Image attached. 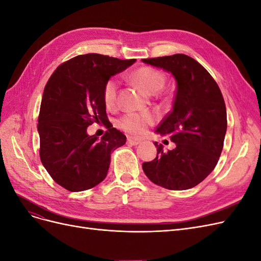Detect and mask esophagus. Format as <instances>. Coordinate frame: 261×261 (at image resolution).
<instances>
[{
    "label": "esophagus",
    "mask_w": 261,
    "mask_h": 261,
    "mask_svg": "<svg viewBox=\"0 0 261 261\" xmlns=\"http://www.w3.org/2000/svg\"><path fill=\"white\" fill-rule=\"evenodd\" d=\"M141 143V141L139 139H135L133 137H127V144L128 145H132V146H137Z\"/></svg>",
    "instance_id": "obj_1"
}]
</instances>
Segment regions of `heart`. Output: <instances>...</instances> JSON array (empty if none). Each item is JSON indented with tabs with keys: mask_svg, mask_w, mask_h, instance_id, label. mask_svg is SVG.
Instances as JSON below:
<instances>
[{
	"mask_svg": "<svg viewBox=\"0 0 261 261\" xmlns=\"http://www.w3.org/2000/svg\"><path fill=\"white\" fill-rule=\"evenodd\" d=\"M132 78L141 89L148 93H153L162 88L164 84V75L155 68L144 66L136 69L133 73ZM118 81L114 77L109 78L103 86L102 97L105 105L111 108L116 103ZM153 123V116L149 113H127L123 115L117 124L122 129L130 135L140 136L147 130L148 126Z\"/></svg>",
	"mask_w": 261,
	"mask_h": 261,
	"instance_id": "1",
	"label": "heart"
}]
</instances>
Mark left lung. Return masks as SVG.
Returning <instances> with one entry per match:
<instances>
[{"label": "left lung", "instance_id": "left-lung-1", "mask_svg": "<svg viewBox=\"0 0 261 261\" xmlns=\"http://www.w3.org/2000/svg\"><path fill=\"white\" fill-rule=\"evenodd\" d=\"M144 63L171 73L176 81L172 111L156 127L176 147L163 151L156 147L155 159L143 163L152 183L171 191L195 187L216 168L226 133V109L218 84L208 70L185 54L144 59Z\"/></svg>", "mask_w": 261, "mask_h": 261}]
</instances>
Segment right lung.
<instances>
[{"instance_id": "add662e5", "label": "right lung", "mask_w": 261, "mask_h": 261, "mask_svg": "<svg viewBox=\"0 0 261 261\" xmlns=\"http://www.w3.org/2000/svg\"><path fill=\"white\" fill-rule=\"evenodd\" d=\"M88 53L66 61L54 70L44 87L38 117L40 159L59 185L83 192L108 174L111 152L126 143L106 112L102 90L111 76L135 63ZM102 122L108 128L99 140L86 127Z\"/></svg>"}]
</instances>
